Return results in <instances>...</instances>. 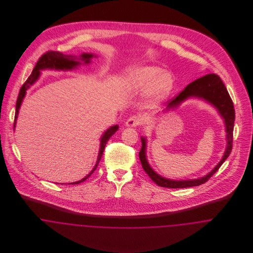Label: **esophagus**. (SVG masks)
Masks as SVG:
<instances>
[{
	"mask_svg": "<svg viewBox=\"0 0 253 253\" xmlns=\"http://www.w3.org/2000/svg\"><path fill=\"white\" fill-rule=\"evenodd\" d=\"M141 118L139 117V116H132V117H130L126 122H125V125L127 126V127H136V126H138V125H140V123H141Z\"/></svg>",
	"mask_w": 253,
	"mask_h": 253,
	"instance_id": "obj_1",
	"label": "esophagus"
}]
</instances>
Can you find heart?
Listing matches in <instances>:
<instances>
[{"label":"heart","mask_w":253,"mask_h":253,"mask_svg":"<svg viewBox=\"0 0 253 253\" xmlns=\"http://www.w3.org/2000/svg\"><path fill=\"white\" fill-rule=\"evenodd\" d=\"M125 84L134 91L148 90L153 99L158 100L170 92L173 81L170 75L157 66H136L125 75Z\"/></svg>","instance_id":"obj_1"}]
</instances>
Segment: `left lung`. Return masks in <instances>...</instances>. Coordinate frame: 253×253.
I'll return each mask as SVG.
<instances>
[{"label": "left lung", "instance_id": "obj_1", "mask_svg": "<svg viewBox=\"0 0 253 253\" xmlns=\"http://www.w3.org/2000/svg\"><path fill=\"white\" fill-rule=\"evenodd\" d=\"M198 97L202 98L211 105H213L218 110L220 115L225 121L226 125V132H227V149L225 151L224 157L221 161L217 164L211 171H210L206 176L199 179H192V180H170L164 178L157 174V172L151 168L146 158V139L141 137V150L139 152V159L142 165V168L150 178L160 187L170 188V189H181V188H190L199 186L204 184L205 182L209 180L219 168L225 162V160L229 157V154L232 149L233 142V126L235 120V112L233 107V102L229 95V92L223 84L222 80L216 74H208L204 77H201L195 80L190 84L187 85L186 88L180 92L177 96L171 98L169 102L167 109L176 107L181 102L189 97Z\"/></svg>", "mask_w": 253, "mask_h": 253}]
</instances>
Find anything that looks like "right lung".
<instances>
[{"mask_svg":"<svg viewBox=\"0 0 253 253\" xmlns=\"http://www.w3.org/2000/svg\"><path fill=\"white\" fill-rule=\"evenodd\" d=\"M94 57L93 54H85L84 53L83 55H81L80 59L79 60H84V63H89L91 59ZM77 60V57H74V56H68V55H64L60 52H57V51H48L46 53H44L36 63V66L34 67L33 71L31 73V75L28 77V79L26 80V82L24 83V85L22 86L21 90H20V93H19V96L17 98V102H16V112H15V120H14V129H15V125H16V121H17V118H18V114H19V110L21 107V104L23 102V99H24V96L26 94V90L30 87V85L33 84L39 76H40V70H43V69H56V70H71L73 68L77 67L78 65L81 64L80 61H78ZM119 129V126L118 125H115V126H112L110 127L108 130L106 132L103 133L102 137L100 138V148H99V152H98V156H97V160H96V165L94 169L89 172V174H87L85 176L84 178H83L82 180L77 181V182H74V183H69L70 185L71 184H80L81 182H84L86 180L93 172L94 170L96 169L97 165H98V162L100 160V158L102 157V154H103V151H104V148H105V145L107 143L110 137L115 133V132L118 131Z\"/></svg>","mask_w":253,"mask_h":253,"instance_id":"obj_1","label":"right lung"}]
</instances>
